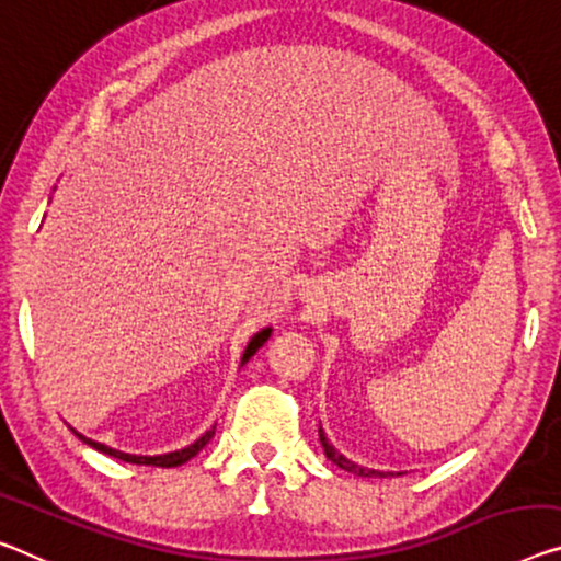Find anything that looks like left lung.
<instances>
[{
    "label": "left lung",
    "mask_w": 561,
    "mask_h": 561,
    "mask_svg": "<svg viewBox=\"0 0 561 561\" xmlns=\"http://www.w3.org/2000/svg\"><path fill=\"white\" fill-rule=\"evenodd\" d=\"M318 438H321V446H323V454L329 456V459L335 463V467L348 471V473H356V477H393V471H378V469H368V467H360V463L351 461L343 456L335 446L329 442V434H325L323 426H318ZM401 473V471H399Z\"/></svg>",
    "instance_id": "1"
}]
</instances>
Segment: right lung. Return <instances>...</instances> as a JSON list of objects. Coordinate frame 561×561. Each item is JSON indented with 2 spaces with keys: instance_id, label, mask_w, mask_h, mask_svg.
<instances>
[{
  "instance_id": "1",
  "label": "right lung",
  "mask_w": 561,
  "mask_h": 561,
  "mask_svg": "<svg viewBox=\"0 0 561 561\" xmlns=\"http://www.w3.org/2000/svg\"><path fill=\"white\" fill-rule=\"evenodd\" d=\"M271 333H273L271 325H265V329H261L257 333H253V339L248 341V346H245V351H243V356H240V366H245L248 360H251V356H255V351L261 348L263 343L271 339ZM72 431H75V428H72ZM75 436L80 438L82 444H88V446H92V449H98L100 454L115 456V459H119V461H127V463H145V467H180V463L191 461L193 456H195L197 451H201L205 444L210 442V438L215 436V426H210L208 431H205V434H203L201 438H195L193 444L183 446V449H178V451H168V454H154V456H142V454L117 451V449H112V446H107V444H100V442H94V438H88L84 434H80V431H75Z\"/></svg>"
}]
</instances>
